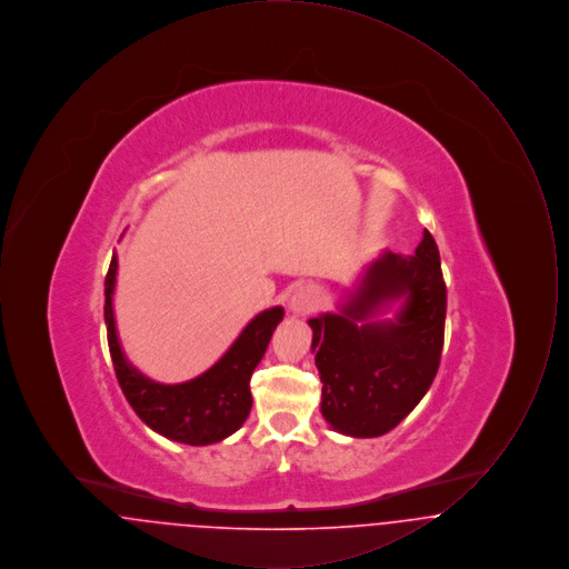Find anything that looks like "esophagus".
<instances>
[{
    "label": "esophagus",
    "instance_id": "1",
    "mask_svg": "<svg viewBox=\"0 0 569 569\" xmlns=\"http://www.w3.org/2000/svg\"><path fill=\"white\" fill-rule=\"evenodd\" d=\"M318 307V292L313 288H300L290 300V309L295 313H311Z\"/></svg>",
    "mask_w": 569,
    "mask_h": 569
}]
</instances>
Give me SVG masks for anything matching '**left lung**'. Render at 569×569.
<instances>
[{
	"label": "left lung",
	"mask_w": 569,
	"mask_h": 569,
	"mask_svg": "<svg viewBox=\"0 0 569 569\" xmlns=\"http://www.w3.org/2000/svg\"><path fill=\"white\" fill-rule=\"evenodd\" d=\"M402 300L395 321L372 318ZM446 283L433 234L413 256L383 251L341 313L311 318V352L322 379V416L350 437L392 431L431 388L443 348Z\"/></svg>",
	"instance_id": "8db88e82"
}]
</instances>
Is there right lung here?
<instances>
[{
    "label": "right lung",
    "mask_w": 569,
    "mask_h": 569,
    "mask_svg": "<svg viewBox=\"0 0 569 569\" xmlns=\"http://www.w3.org/2000/svg\"><path fill=\"white\" fill-rule=\"evenodd\" d=\"M114 281L117 256L112 253L104 281V322L117 381L136 416L156 433L188 446H209L239 431L251 411L249 379L283 320V307L258 313L202 376L183 383H160L142 376L121 350L112 311Z\"/></svg>",
    "instance_id": "obj_1"
}]
</instances>
